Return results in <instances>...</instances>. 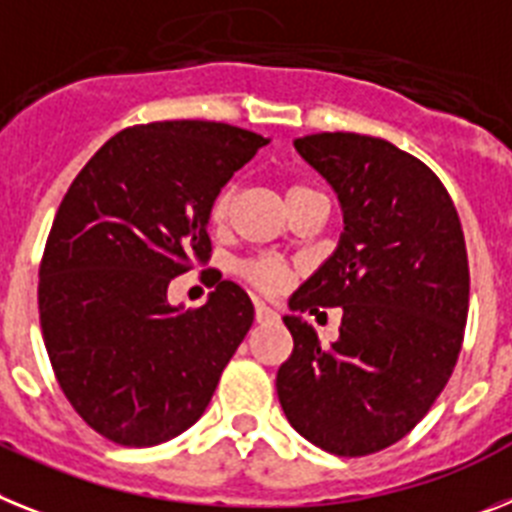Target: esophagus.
Instances as JSON below:
<instances>
[{"label":"esophagus","mask_w":512,"mask_h":512,"mask_svg":"<svg viewBox=\"0 0 512 512\" xmlns=\"http://www.w3.org/2000/svg\"><path fill=\"white\" fill-rule=\"evenodd\" d=\"M255 317L257 322H273L278 320V312L273 307H268L265 302H255Z\"/></svg>","instance_id":"1"}]
</instances>
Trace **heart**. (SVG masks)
<instances>
[{
  "mask_svg": "<svg viewBox=\"0 0 512 512\" xmlns=\"http://www.w3.org/2000/svg\"><path fill=\"white\" fill-rule=\"evenodd\" d=\"M304 192H312V187H307V184H291L289 192H286V200H291V197L296 195H304ZM229 213H231V190H221L216 197H213V203H210V221L216 223V226H223V223L229 221ZM244 276L265 291L281 289V283H283V270L278 268L276 263L249 265V268L244 270Z\"/></svg>",
  "mask_w": 512,
  "mask_h": 512,
  "instance_id": "b5f03b06",
  "label": "heart"
}]
</instances>
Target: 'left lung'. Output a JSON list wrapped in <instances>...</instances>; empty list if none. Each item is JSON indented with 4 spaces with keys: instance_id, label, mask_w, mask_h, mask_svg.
<instances>
[{
    "instance_id": "left-lung-1",
    "label": "left lung",
    "mask_w": 512,
    "mask_h": 512,
    "mask_svg": "<svg viewBox=\"0 0 512 512\" xmlns=\"http://www.w3.org/2000/svg\"><path fill=\"white\" fill-rule=\"evenodd\" d=\"M296 153L333 187L338 247L291 294L294 351L276 390L291 427L333 455H369L406 437L437 401L463 343L468 260L442 182L382 137L320 132ZM344 309L322 347L301 312Z\"/></svg>"
}]
</instances>
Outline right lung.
Instances as JSON below:
<instances>
[{
	"mask_svg": "<svg viewBox=\"0 0 512 512\" xmlns=\"http://www.w3.org/2000/svg\"><path fill=\"white\" fill-rule=\"evenodd\" d=\"M268 143L221 122L140 124L64 195L38 273L41 330L67 401L106 440L161 445L208 409L255 307L216 270L187 312L169 283L208 260L213 197Z\"/></svg>",
	"mask_w": 512,
	"mask_h": 512,
	"instance_id": "add662e5",
	"label": "right lung"
}]
</instances>
